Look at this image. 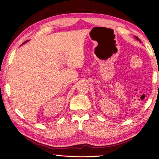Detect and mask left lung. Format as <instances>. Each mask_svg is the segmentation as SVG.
Here are the masks:
<instances>
[{
	"mask_svg": "<svg viewBox=\"0 0 159 159\" xmlns=\"http://www.w3.org/2000/svg\"><path fill=\"white\" fill-rule=\"evenodd\" d=\"M134 38H135V39H137V41H139V42H141V40H140V39H139V38H137V36H134Z\"/></svg>",
	"mask_w": 159,
	"mask_h": 159,
	"instance_id": "obj_1",
	"label": "left lung"
}]
</instances>
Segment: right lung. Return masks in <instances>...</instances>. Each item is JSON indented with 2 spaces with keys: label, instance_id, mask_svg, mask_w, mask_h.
I'll list each match as a JSON object with an SVG mask.
<instances>
[{
  "label": "right lung",
  "instance_id": "1",
  "mask_svg": "<svg viewBox=\"0 0 159 159\" xmlns=\"http://www.w3.org/2000/svg\"><path fill=\"white\" fill-rule=\"evenodd\" d=\"M27 42H29V40H27V41H26V42H25L24 43H22V44H24V43H26ZM22 45H21V46H22Z\"/></svg>",
  "mask_w": 159,
  "mask_h": 159
}]
</instances>
